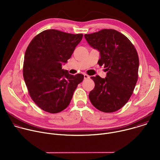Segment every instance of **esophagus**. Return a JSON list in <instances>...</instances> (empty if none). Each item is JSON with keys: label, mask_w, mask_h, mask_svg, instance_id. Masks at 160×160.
Segmentation results:
<instances>
[{"label": "esophagus", "mask_w": 160, "mask_h": 160, "mask_svg": "<svg viewBox=\"0 0 160 160\" xmlns=\"http://www.w3.org/2000/svg\"><path fill=\"white\" fill-rule=\"evenodd\" d=\"M83 76H84V79H85V80H86V79H89V78H90V76H88V75H87V74H84Z\"/></svg>", "instance_id": "34e87169"}]
</instances>
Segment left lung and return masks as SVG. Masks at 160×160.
Returning <instances> with one entry per match:
<instances>
[{
    "label": "left lung",
    "instance_id": "left-lung-1",
    "mask_svg": "<svg viewBox=\"0 0 160 160\" xmlns=\"http://www.w3.org/2000/svg\"><path fill=\"white\" fill-rule=\"evenodd\" d=\"M87 42L100 53L98 64L107 72L105 78L91 77L95 87L88 97L92 105L104 112L122 108L131 97L138 79L139 60L129 39L112 29L84 35Z\"/></svg>",
    "mask_w": 160,
    "mask_h": 160
}]
</instances>
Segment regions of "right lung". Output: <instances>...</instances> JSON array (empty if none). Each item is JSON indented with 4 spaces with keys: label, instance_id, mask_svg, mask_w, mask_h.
<instances>
[{
    "label": "right lung",
    "instance_id": "add662e5",
    "mask_svg": "<svg viewBox=\"0 0 160 160\" xmlns=\"http://www.w3.org/2000/svg\"><path fill=\"white\" fill-rule=\"evenodd\" d=\"M82 37L51 29L38 34L28 46L23 78L31 98L43 111L57 113L66 109L83 81V75H70L62 69Z\"/></svg>",
    "mask_w": 160,
    "mask_h": 160
}]
</instances>
